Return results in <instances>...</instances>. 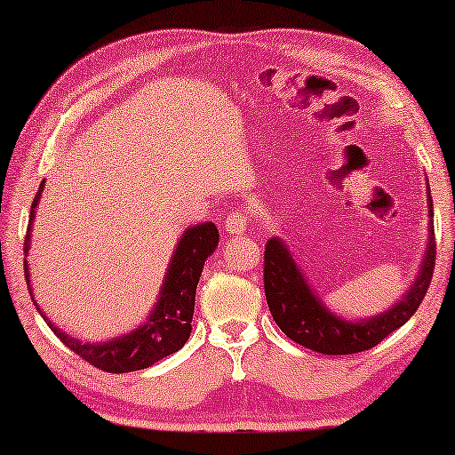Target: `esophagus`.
Here are the masks:
<instances>
[{
  "label": "esophagus",
  "instance_id": "1",
  "mask_svg": "<svg viewBox=\"0 0 455 455\" xmlns=\"http://www.w3.org/2000/svg\"><path fill=\"white\" fill-rule=\"evenodd\" d=\"M246 226H248V217L244 211L235 209L234 213H229L226 217V232L229 234H242L246 229Z\"/></svg>",
  "mask_w": 455,
  "mask_h": 455
}]
</instances>
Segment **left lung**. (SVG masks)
Masks as SVG:
<instances>
[{
  "instance_id": "obj_1",
  "label": "left lung",
  "mask_w": 455,
  "mask_h": 455,
  "mask_svg": "<svg viewBox=\"0 0 455 455\" xmlns=\"http://www.w3.org/2000/svg\"><path fill=\"white\" fill-rule=\"evenodd\" d=\"M428 209L433 215L431 196H428ZM435 248H437L435 246V229L431 226V242H428L425 265H422L420 275L408 296L375 319L346 323L323 307L319 298L304 282L300 269L296 267L291 254L285 251L283 242L273 238L265 246L263 263L267 304H269L277 327L291 341L308 347V350L329 354V356L371 350L381 344L389 333L400 329L420 307L433 279Z\"/></svg>"
}]
</instances>
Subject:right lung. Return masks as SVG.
Wrapping results in <instances>:
<instances>
[{"label":"right lung","mask_w":455,"mask_h":455,"mask_svg":"<svg viewBox=\"0 0 455 455\" xmlns=\"http://www.w3.org/2000/svg\"><path fill=\"white\" fill-rule=\"evenodd\" d=\"M45 184V182H43ZM41 188L36 190V196L30 207V220L35 217V207L39 203ZM28 240H30V221L27 228V238H24V252H28ZM220 242V229L215 223H201V226L190 228L180 240L173 254L170 271H167L164 290H161L159 302L155 307L151 319L145 323L136 331L124 335L120 339L109 341V344H80L78 339H72L60 331L58 327L52 325V321L43 319L53 333L61 339V344L70 347V350L95 366L99 371L105 372H132L140 369H148V366L159 363L161 358L170 356V354L178 352L190 338L192 331V315H195V296L196 285L201 279L204 260H207ZM24 275H27L28 283V267L27 259H24ZM33 298V291H30ZM39 310V307H36Z\"/></svg>","instance_id":"1"}]
</instances>
